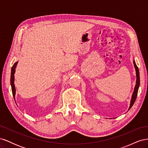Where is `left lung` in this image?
<instances>
[{
    "label": "left lung",
    "instance_id": "obj_1",
    "mask_svg": "<svg viewBox=\"0 0 148 148\" xmlns=\"http://www.w3.org/2000/svg\"><path fill=\"white\" fill-rule=\"evenodd\" d=\"M133 64H134V66H135V68L136 70V85L135 87V89H134L133 93L132 95V99H131V102H130V107L128 110H130L131 109V107L133 106V104L135 103L136 97H137V95H138V88L139 86H140V72H139V69L138 68L137 65H136V63L135 61H133Z\"/></svg>",
    "mask_w": 148,
    "mask_h": 148
}]
</instances>
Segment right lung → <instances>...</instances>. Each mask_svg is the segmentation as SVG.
Segmentation results:
<instances>
[{
	"label": "right lung",
	"instance_id": "1",
	"mask_svg": "<svg viewBox=\"0 0 148 148\" xmlns=\"http://www.w3.org/2000/svg\"><path fill=\"white\" fill-rule=\"evenodd\" d=\"M17 64H18V62H15V63L13 64V65L12 67L10 83H11V86H12V94H13V97H15V84H14V74L15 72V69H16Z\"/></svg>",
	"mask_w": 148,
	"mask_h": 148
}]
</instances>
